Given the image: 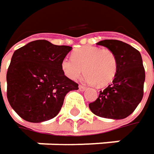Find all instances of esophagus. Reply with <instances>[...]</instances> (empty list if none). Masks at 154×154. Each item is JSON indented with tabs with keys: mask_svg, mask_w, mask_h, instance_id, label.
<instances>
[{
	"mask_svg": "<svg viewBox=\"0 0 154 154\" xmlns=\"http://www.w3.org/2000/svg\"><path fill=\"white\" fill-rule=\"evenodd\" d=\"M78 88H79V90H80V91H85V90L86 89V87H85V86H84V85H81L78 86Z\"/></svg>",
	"mask_w": 154,
	"mask_h": 154,
	"instance_id": "obj_1",
	"label": "esophagus"
}]
</instances>
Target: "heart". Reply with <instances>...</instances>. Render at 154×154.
<instances>
[{
  "label": "heart",
  "instance_id": "obj_1",
  "mask_svg": "<svg viewBox=\"0 0 154 154\" xmlns=\"http://www.w3.org/2000/svg\"><path fill=\"white\" fill-rule=\"evenodd\" d=\"M62 69L66 77L76 80L84 71L89 84L106 86L110 84L117 72L116 57L109 49L86 46L74 51L72 58L65 57Z\"/></svg>",
  "mask_w": 154,
  "mask_h": 154
}]
</instances>
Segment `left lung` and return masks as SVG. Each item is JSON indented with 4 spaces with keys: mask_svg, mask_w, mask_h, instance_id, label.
Segmentation results:
<instances>
[{
    "mask_svg": "<svg viewBox=\"0 0 154 154\" xmlns=\"http://www.w3.org/2000/svg\"><path fill=\"white\" fill-rule=\"evenodd\" d=\"M114 53L117 61V72L99 98L89 104L91 111L103 118L124 119L131 115L144 94L146 78L140 53L131 45L116 39H105L97 43Z\"/></svg>",
    "mask_w": 154,
    "mask_h": 154,
    "instance_id": "obj_1",
    "label": "left lung"
}]
</instances>
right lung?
<instances>
[{"label": "right lung", "mask_w": 154, "mask_h": 154, "mask_svg": "<svg viewBox=\"0 0 154 154\" xmlns=\"http://www.w3.org/2000/svg\"><path fill=\"white\" fill-rule=\"evenodd\" d=\"M71 49L39 39L14 52L7 72V98L21 118L41 122L55 117L66 94L78 89L62 69Z\"/></svg>", "instance_id": "obj_1"}]
</instances>
